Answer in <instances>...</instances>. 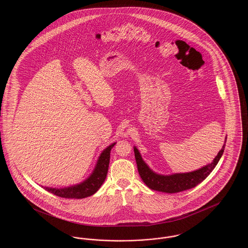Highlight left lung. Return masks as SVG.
<instances>
[{"mask_svg": "<svg viewBox=\"0 0 248 248\" xmlns=\"http://www.w3.org/2000/svg\"><path fill=\"white\" fill-rule=\"evenodd\" d=\"M225 144L219 153L216 156L210 165H205L199 170L184 173V174H175L171 176H161L153 172L148 165L144 163L141 156L137 148L134 149L136 162L138 165L139 173L144 183L150 189L163 191L166 193H176L183 190L192 189L198 184H200L202 180L209 176V174L214 170L216 165H217L219 159L221 158L224 152Z\"/></svg>", "mask_w": 248, "mask_h": 248, "instance_id": "left-lung-1", "label": "left lung"}]
</instances>
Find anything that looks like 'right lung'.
I'll return each mask as SVG.
<instances>
[{
	"mask_svg": "<svg viewBox=\"0 0 248 248\" xmlns=\"http://www.w3.org/2000/svg\"><path fill=\"white\" fill-rule=\"evenodd\" d=\"M114 145L115 143L111 144L101 154L93 174L83 183L65 189H53L46 187H45V189L59 197L68 199H82L93 195L105 181L109 164L110 151Z\"/></svg>",
	"mask_w": 248,
	"mask_h": 248,
	"instance_id": "add662e5",
	"label": "right lung"
}]
</instances>
